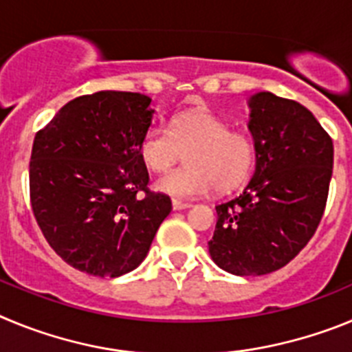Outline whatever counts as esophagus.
I'll use <instances>...</instances> for the list:
<instances>
[{
    "instance_id": "34e87169",
    "label": "esophagus",
    "mask_w": 352,
    "mask_h": 352,
    "mask_svg": "<svg viewBox=\"0 0 352 352\" xmlns=\"http://www.w3.org/2000/svg\"><path fill=\"white\" fill-rule=\"evenodd\" d=\"M190 203H183V201H178V199H173V210L179 211V210H186V208H190Z\"/></svg>"
}]
</instances>
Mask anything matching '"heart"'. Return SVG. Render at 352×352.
Instances as JSON below:
<instances>
[{
    "label": "heart",
    "instance_id": "b5f03b06",
    "mask_svg": "<svg viewBox=\"0 0 352 352\" xmlns=\"http://www.w3.org/2000/svg\"><path fill=\"white\" fill-rule=\"evenodd\" d=\"M185 153L188 166L164 176L157 188L173 197L194 199L214 186L227 192L241 185L256 164L257 146L250 133L231 130L208 109L176 114L169 130L151 126L139 141V157L158 174L173 169Z\"/></svg>",
    "mask_w": 352,
    "mask_h": 352
}]
</instances>
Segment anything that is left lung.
Returning a JSON list of instances; mask_svg holds the SVG:
<instances>
[{
	"label": "left lung",
	"instance_id": "left-lung-1",
	"mask_svg": "<svg viewBox=\"0 0 352 352\" xmlns=\"http://www.w3.org/2000/svg\"><path fill=\"white\" fill-rule=\"evenodd\" d=\"M256 173L238 197L219 204L210 256L232 275L259 276L291 263L324 213L333 141L309 109L270 91L250 98Z\"/></svg>",
	"mask_w": 352,
	"mask_h": 352
}]
</instances>
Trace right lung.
I'll list each match as a JSON object with an SVG mask.
<instances>
[{
	"label": "right lung",
	"mask_w": 352,
	"mask_h": 352,
	"mask_svg": "<svg viewBox=\"0 0 352 352\" xmlns=\"http://www.w3.org/2000/svg\"><path fill=\"white\" fill-rule=\"evenodd\" d=\"M149 104L141 93L82 95L36 132L31 210L52 250L79 272L114 278L135 270L173 210L169 195L148 188L139 157Z\"/></svg>",
	"instance_id": "right-lung-1"
}]
</instances>
